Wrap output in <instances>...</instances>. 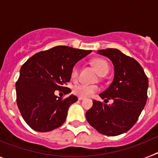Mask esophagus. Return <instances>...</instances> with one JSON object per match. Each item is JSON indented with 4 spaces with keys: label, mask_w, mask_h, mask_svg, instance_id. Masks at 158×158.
<instances>
[{
    "label": "esophagus",
    "mask_w": 158,
    "mask_h": 158,
    "mask_svg": "<svg viewBox=\"0 0 158 158\" xmlns=\"http://www.w3.org/2000/svg\"><path fill=\"white\" fill-rule=\"evenodd\" d=\"M84 99H85V97H82V96H79V97H78V100H84Z\"/></svg>",
    "instance_id": "obj_1"
}]
</instances>
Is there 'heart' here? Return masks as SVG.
Returning a JSON list of instances; mask_svg holds the SVG:
<instances>
[{
	"instance_id": "b5f03b06",
	"label": "heart",
	"mask_w": 158,
	"mask_h": 158,
	"mask_svg": "<svg viewBox=\"0 0 158 158\" xmlns=\"http://www.w3.org/2000/svg\"><path fill=\"white\" fill-rule=\"evenodd\" d=\"M93 64L94 65L95 69H96L97 73L100 76H105L109 71V65L105 60L102 59V58H96L93 61ZM78 75H79V66H78V65H75L71 70L72 80H77ZM98 90V86L94 85L80 84V85H77L73 87V93L77 95V96H82V97H87V96H90L94 94Z\"/></svg>"
}]
</instances>
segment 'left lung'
<instances>
[{
	"label": "left lung",
	"instance_id": "left-lung-1",
	"mask_svg": "<svg viewBox=\"0 0 158 158\" xmlns=\"http://www.w3.org/2000/svg\"><path fill=\"white\" fill-rule=\"evenodd\" d=\"M112 62L115 76L110 86L100 93L111 104L93 100L86 112V119L99 133L116 136L129 131L139 119L147 100L148 77L140 64L117 49L97 51Z\"/></svg>",
	"mask_w": 158,
	"mask_h": 158
}]
</instances>
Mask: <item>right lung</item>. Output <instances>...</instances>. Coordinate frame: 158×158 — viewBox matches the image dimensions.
<instances>
[{
  "label": "right lung",
  "mask_w": 158,
  "mask_h": 158,
  "mask_svg": "<svg viewBox=\"0 0 158 158\" xmlns=\"http://www.w3.org/2000/svg\"><path fill=\"white\" fill-rule=\"evenodd\" d=\"M92 51L57 46L31 57L21 66L16 83V103L21 115L34 131L48 132L62 126L69 107L77 100L70 95L67 98L55 96L56 90L65 89L75 64Z\"/></svg>",
  "instance_id": "obj_1"
}]
</instances>
